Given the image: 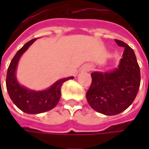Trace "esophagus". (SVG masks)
Here are the masks:
<instances>
[{"mask_svg": "<svg viewBox=\"0 0 149 149\" xmlns=\"http://www.w3.org/2000/svg\"><path fill=\"white\" fill-rule=\"evenodd\" d=\"M82 69H83L84 71L88 72V71H90L91 68H90V66H88V65H84V66H83Z\"/></svg>", "mask_w": 149, "mask_h": 149, "instance_id": "esophagus-1", "label": "esophagus"}]
</instances>
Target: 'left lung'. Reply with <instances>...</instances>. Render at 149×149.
<instances>
[{
  "label": "left lung",
  "mask_w": 149,
  "mask_h": 149,
  "mask_svg": "<svg viewBox=\"0 0 149 149\" xmlns=\"http://www.w3.org/2000/svg\"><path fill=\"white\" fill-rule=\"evenodd\" d=\"M115 41L125 47L118 68L111 72H92V84L86 93L91 108L108 116L116 115L128 109L141 84V71L133 49L121 40Z\"/></svg>",
  "instance_id": "8db88e82"
}]
</instances>
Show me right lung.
<instances>
[{"instance_id":"right-lung-1","label":"right lung","mask_w":149,"mask_h":149,"mask_svg":"<svg viewBox=\"0 0 149 149\" xmlns=\"http://www.w3.org/2000/svg\"><path fill=\"white\" fill-rule=\"evenodd\" d=\"M36 40L37 38L31 40L18 50L10 62L6 76V88L11 100L18 109L29 114L41 113L52 109L61 98L62 84L68 80L73 79V77H70L59 80L49 89L40 92L29 90L18 84L15 76L18 61Z\"/></svg>"}]
</instances>
